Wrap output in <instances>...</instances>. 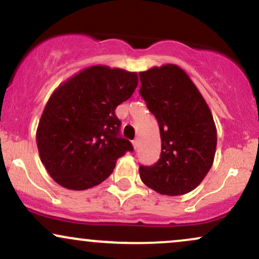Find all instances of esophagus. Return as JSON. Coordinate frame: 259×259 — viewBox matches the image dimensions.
Here are the masks:
<instances>
[{"mask_svg":"<svg viewBox=\"0 0 259 259\" xmlns=\"http://www.w3.org/2000/svg\"><path fill=\"white\" fill-rule=\"evenodd\" d=\"M139 142H140L139 139H135V140H134V141H133V146H134V148H135V150L139 147Z\"/></svg>","mask_w":259,"mask_h":259,"instance_id":"1","label":"esophagus"}]
</instances>
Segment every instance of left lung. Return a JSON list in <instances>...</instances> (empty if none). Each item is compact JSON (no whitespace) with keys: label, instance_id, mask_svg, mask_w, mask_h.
Masks as SVG:
<instances>
[{"label":"left lung","instance_id":"left-lung-1","mask_svg":"<svg viewBox=\"0 0 259 259\" xmlns=\"http://www.w3.org/2000/svg\"><path fill=\"white\" fill-rule=\"evenodd\" d=\"M140 95L158 121L162 152L156 164L141 165L140 178L160 195L192 191L213 164L217 129L212 112L189 75L175 64L140 73Z\"/></svg>","mask_w":259,"mask_h":259}]
</instances>
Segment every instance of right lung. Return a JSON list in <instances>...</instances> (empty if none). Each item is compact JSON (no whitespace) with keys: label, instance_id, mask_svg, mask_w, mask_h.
<instances>
[{"label":"right lung","instance_id":"add662e5","mask_svg":"<svg viewBox=\"0 0 259 259\" xmlns=\"http://www.w3.org/2000/svg\"><path fill=\"white\" fill-rule=\"evenodd\" d=\"M135 72L92 65L53 91L41 115L36 144L51 178L69 190H86L105 181L119 157L133 151L120 138L115 108L132 97Z\"/></svg>","mask_w":259,"mask_h":259}]
</instances>
